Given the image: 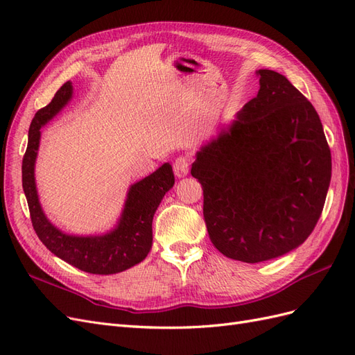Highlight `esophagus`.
Segmentation results:
<instances>
[{"label": "esophagus", "instance_id": "34e87169", "mask_svg": "<svg viewBox=\"0 0 355 355\" xmlns=\"http://www.w3.org/2000/svg\"><path fill=\"white\" fill-rule=\"evenodd\" d=\"M189 166H191V158L187 155H180L175 159L173 163V170H175V175L178 178H184L188 175L189 171Z\"/></svg>", "mask_w": 355, "mask_h": 355}]
</instances>
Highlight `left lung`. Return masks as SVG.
I'll use <instances>...</instances> for the list:
<instances>
[{
    "instance_id": "1",
    "label": "left lung",
    "mask_w": 355,
    "mask_h": 355,
    "mask_svg": "<svg viewBox=\"0 0 355 355\" xmlns=\"http://www.w3.org/2000/svg\"><path fill=\"white\" fill-rule=\"evenodd\" d=\"M256 73V98L201 148L191 168L202 187L213 245L247 263L286 254L309 237L331 178L330 148L314 106L284 75Z\"/></svg>"
}]
</instances>
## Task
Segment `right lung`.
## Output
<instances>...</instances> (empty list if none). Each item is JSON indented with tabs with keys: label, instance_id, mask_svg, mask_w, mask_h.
<instances>
[{
	"label": "right lung",
	"instance_id": "obj_1",
	"mask_svg": "<svg viewBox=\"0 0 355 355\" xmlns=\"http://www.w3.org/2000/svg\"><path fill=\"white\" fill-rule=\"evenodd\" d=\"M71 98L72 84L68 81L56 92L51 102L35 114L29 127L28 146L22 161V187L28 200L32 227L42 244L62 261L90 274H116L142 262L151 250L153 218L166 192L175 185L173 168L166 163L153 175L132 185L120 222L114 231L90 237H75L59 231L49 222L41 209L34 167L41 137L40 128L50 121Z\"/></svg>",
	"mask_w": 355,
	"mask_h": 355
}]
</instances>
